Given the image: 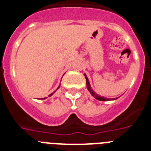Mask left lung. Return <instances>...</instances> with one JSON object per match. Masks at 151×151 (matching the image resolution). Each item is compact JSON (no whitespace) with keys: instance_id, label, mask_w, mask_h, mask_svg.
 <instances>
[{"instance_id":"1","label":"left lung","mask_w":151,"mask_h":151,"mask_svg":"<svg viewBox=\"0 0 151 151\" xmlns=\"http://www.w3.org/2000/svg\"><path fill=\"white\" fill-rule=\"evenodd\" d=\"M85 79H86V85H87L88 90L89 91V92L91 93V95H92V96L95 97L96 99H98V100H99V101H108V100H110V99H107V98H105V97L100 96H99V95H97L96 93V92H95L92 89V88H91V85H90L89 81H88V79L87 76L85 74ZM116 99H117V98H116Z\"/></svg>"}]
</instances>
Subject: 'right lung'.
I'll return each mask as SVG.
<instances>
[{
    "mask_svg": "<svg viewBox=\"0 0 151 151\" xmlns=\"http://www.w3.org/2000/svg\"><path fill=\"white\" fill-rule=\"evenodd\" d=\"M59 88V87H58V88ZM58 88H57V89H58ZM54 92H52V94H50V95H49V96H49V97H50V96H52V95L54 94ZM45 99H46V98H45Z\"/></svg>",
    "mask_w": 151,
    "mask_h": 151,
    "instance_id": "add662e5",
    "label": "right lung"
}]
</instances>
